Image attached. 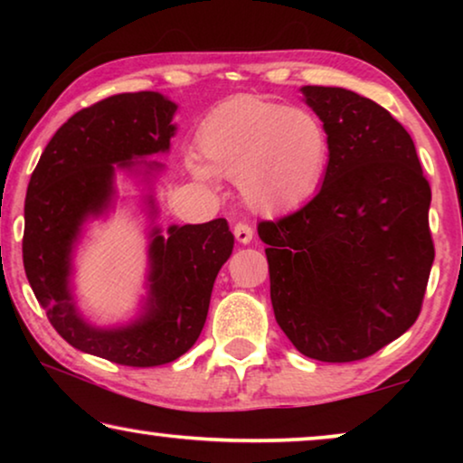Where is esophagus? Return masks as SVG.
<instances>
[{"instance_id":"1","label":"esophagus","mask_w":463,"mask_h":463,"mask_svg":"<svg viewBox=\"0 0 463 463\" xmlns=\"http://www.w3.org/2000/svg\"><path fill=\"white\" fill-rule=\"evenodd\" d=\"M233 236H236L240 244H249L252 240V227L246 223H238L236 227H233Z\"/></svg>"}]
</instances>
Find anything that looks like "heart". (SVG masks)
I'll use <instances>...</instances> for the list:
<instances>
[{
    "instance_id": "b5f03b06",
    "label": "heart",
    "mask_w": 463,
    "mask_h": 463,
    "mask_svg": "<svg viewBox=\"0 0 463 463\" xmlns=\"http://www.w3.org/2000/svg\"><path fill=\"white\" fill-rule=\"evenodd\" d=\"M206 165L189 157L195 181L217 185L236 179L244 206L276 217L295 211L318 192L328 166L331 138L316 113L259 97L227 100L198 130Z\"/></svg>"
}]
</instances>
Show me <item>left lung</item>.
<instances>
[{
  "mask_svg": "<svg viewBox=\"0 0 463 463\" xmlns=\"http://www.w3.org/2000/svg\"><path fill=\"white\" fill-rule=\"evenodd\" d=\"M301 94L331 138L325 181L301 211L257 232L290 344L322 363H352L420 316L434 263L432 192L413 138L382 105L345 88Z\"/></svg>",
  "mask_w": 463,
  "mask_h": 463,
  "instance_id": "obj_1",
  "label": "left lung"
}]
</instances>
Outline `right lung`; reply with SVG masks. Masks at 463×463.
Wrapping results in <instances>:
<instances>
[{"instance_id":"add662e5","label":"right lung","mask_w":463,"mask_h":463,"mask_svg":"<svg viewBox=\"0 0 463 463\" xmlns=\"http://www.w3.org/2000/svg\"><path fill=\"white\" fill-rule=\"evenodd\" d=\"M176 103L160 92L116 94L86 107L56 130L31 175L24 200V274L50 325L75 350L124 366H157L183 356L206 322L214 278L233 250L225 219L157 225L154 179L168 154ZM144 185L148 214V293L137 319L97 327L79 312L72 259L85 223L115 207V175Z\"/></svg>"}]
</instances>
